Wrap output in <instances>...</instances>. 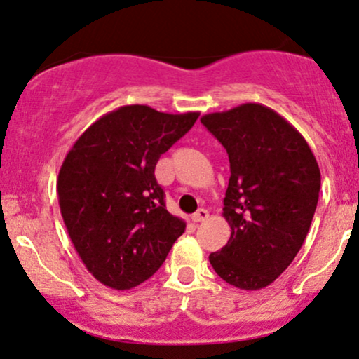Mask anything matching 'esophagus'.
<instances>
[{
	"label": "esophagus",
	"mask_w": 359,
	"mask_h": 359,
	"mask_svg": "<svg viewBox=\"0 0 359 359\" xmlns=\"http://www.w3.org/2000/svg\"><path fill=\"white\" fill-rule=\"evenodd\" d=\"M209 219V212L205 209H198L196 214H192V221L194 222H204Z\"/></svg>",
	"instance_id": "obj_1"
}]
</instances>
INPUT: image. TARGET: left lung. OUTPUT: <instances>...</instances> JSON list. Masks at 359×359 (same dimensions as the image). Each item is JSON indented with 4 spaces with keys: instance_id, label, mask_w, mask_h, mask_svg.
Here are the masks:
<instances>
[{
    "instance_id": "1",
    "label": "left lung",
    "mask_w": 359,
    "mask_h": 359,
    "mask_svg": "<svg viewBox=\"0 0 359 359\" xmlns=\"http://www.w3.org/2000/svg\"><path fill=\"white\" fill-rule=\"evenodd\" d=\"M201 122L231 163L222 212L231 239L209 261L226 283L257 291L287 269L308 236L321 187L316 157L284 116L261 103Z\"/></svg>"
}]
</instances>
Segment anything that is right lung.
I'll list each match as a JSON object with an SVG mask.
<instances>
[{
    "mask_svg": "<svg viewBox=\"0 0 359 359\" xmlns=\"http://www.w3.org/2000/svg\"><path fill=\"white\" fill-rule=\"evenodd\" d=\"M197 118L198 111L120 107L90 125L65 157L56 182L63 222L88 273L105 286L142 284L184 234L154 172Z\"/></svg>",
    "mask_w": 359,
    "mask_h": 359,
    "instance_id": "obj_1",
    "label": "right lung"
}]
</instances>
